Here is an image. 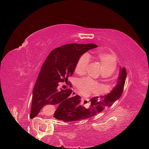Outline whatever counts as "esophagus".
<instances>
[{"label":"esophagus","instance_id":"1","mask_svg":"<svg viewBox=\"0 0 149 149\" xmlns=\"http://www.w3.org/2000/svg\"><path fill=\"white\" fill-rule=\"evenodd\" d=\"M76 92H72V94H71V96H72V97H74V96H76ZM83 98H82V100H83Z\"/></svg>","mask_w":149,"mask_h":149}]
</instances>
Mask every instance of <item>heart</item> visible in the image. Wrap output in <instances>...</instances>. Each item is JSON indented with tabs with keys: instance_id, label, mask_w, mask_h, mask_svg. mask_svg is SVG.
Segmentation results:
<instances>
[{
	"instance_id": "obj_1",
	"label": "heart",
	"mask_w": 149,
	"mask_h": 149,
	"mask_svg": "<svg viewBox=\"0 0 149 149\" xmlns=\"http://www.w3.org/2000/svg\"><path fill=\"white\" fill-rule=\"evenodd\" d=\"M94 59L99 64L104 77L111 76L117 67V59L115 55L105 52H97L93 55ZM89 66V57L84 54L80 58L76 66V73L83 74ZM78 90L83 95H88L98 91L99 88L95 83L88 79L80 80L77 83Z\"/></svg>"
}]
</instances>
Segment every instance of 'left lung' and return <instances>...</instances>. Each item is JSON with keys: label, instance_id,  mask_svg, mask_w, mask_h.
I'll return each mask as SVG.
<instances>
[{"label": "left lung", "instance_id": "8db88e82", "mask_svg": "<svg viewBox=\"0 0 149 149\" xmlns=\"http://www.w3.org/2000/svg\"><path fill=\"white\" fill-rule=\"evenodd\" d=\"M127 78V71L125 67L120 66V71L118 78L117 83L109 94L104 95L99 98L94 97L91 100V104L90 107L85 108L81 105L80 102H76L71 107H61L57 109L54 114V117L58 120L73 122L89 118L97 115V113L105 109L111 107L112 104L119 100L123 91L125 83Z\"/></svg>", "mask_w": 149, "mask_h": 149}]
</instances>
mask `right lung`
I'll return each mask as SVG.
<instances>
[{"mask_svg": "<svg viewBox=\"0 0 149 149\" xmlns=\"http://www.w3.org/2000/svg\"><path fill=\"white\" fill-rule=\"evenodd\" d=\"M95 44H66L53 49L44 62L33 88L31 115L33 118L42 108L59 104V108L71 107L80 102L79 95L71 97L72 90H58L61 82L72 76L78 60L85 52L96 48Z\"/></svg>", "mask_w": 149, "mask_h": 149, "instance_id": "add662e5", "label": "right lung"}]
</instances>
